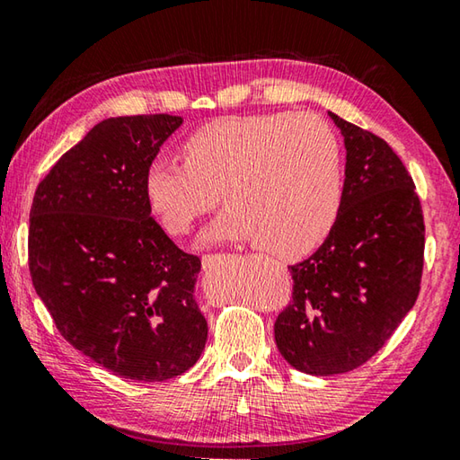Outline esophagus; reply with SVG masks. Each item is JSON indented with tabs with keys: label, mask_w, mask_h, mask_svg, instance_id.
I'll return each instance as SVG.
<instances>
[{
	"label": "esophagus",
	"mask_w": 460,
	"mask_h": 460,
	"mask_svg": "<svg viewBox=\"0 0 460 460\" xmlns=\"http://www.w3.org/2000/svg\"><path fill=\"white\" fill-rule=\"evenodd\" d=\"M225 255H205L203 257V267L205 270H213V267H217L221 263V259H223Z\"/></svg>",
	"instance_id": "esophagus-1"
}]
</instances>
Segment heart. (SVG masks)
Returning <instances> with one entry per match:
<instances>
[{"label": "heart", "instance_id": "1", "mask_svg": "<svg viewBox=\"0 0 460 460\" xmlns=\"http://www.w3.org/2000/svg\"><path fill=\"white\" fill-rule=\"evenodd\" d=\"M185 163L155 158L146 201L166 229L182 235L227 203L203 231L205 245L257 241L267 253L299 257L330 235L344 201V158L336 135L310 114L217 119L182 146Z\"/></svg>", "mask_w": 460, "mask_h": 460}]
</instances>
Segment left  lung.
I'll use <instances>...</instances> for the list:
<instances>
[{"mask_svg":"<svg viewBox=\"0 0 460 460\" xmlns=\"http://www.w3.org/2000/svg\"><path fill=\"white\" fill-rule=\"evenodd\" d=\"M346 146L338 221L289 267L294 299L275 344L296 370L344 374L378 352L419 297L424 221L406 166L382 138L328 112Z\"/></svg>","mask_w":460,"mask_h":460,"instance_id":"8db88e82","label":"left lung"}]
</instances>
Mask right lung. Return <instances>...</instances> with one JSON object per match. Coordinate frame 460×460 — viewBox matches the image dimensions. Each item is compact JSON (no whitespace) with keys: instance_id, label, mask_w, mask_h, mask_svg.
Listing matches in <instances>:
<instances>
[{"instance_id":"right-lung-1","label":"right lung","mask_w":460,"mask_h":460,"mask_svg":"<svg viewBox=\"0 0 460 460\" xmlns=\"http://www.w3.org/2000/svg\"><path fill=\"white\" fill-rule=\"evenodd\" d=\"M181 116H116L62 155L33 195L30 275L66 341L122 378L187 372L207 341L201 259L153 217L145 172Z\"/></svg>"}]
</instances>
